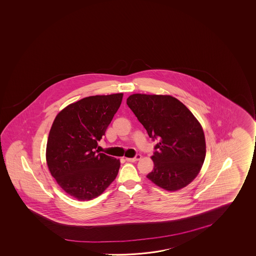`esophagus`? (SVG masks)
Masks as SVG:
<instances>
[{"instance_id":"1","label":"esophagus","mask_w":256,"mask_h":256,"mask_svg":"<svg viewBox=\"0 0 256 256\" xmlns=\"http://www.w3.org/2000/svg\"><path fill=\"white\" fill-rule=\"evenodd\" d=\"M141 158H142V156H141V155L136 154V157H134V158H126V160H128V162H138V160H139Z\"/></svg>"}]
</instances>
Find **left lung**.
Masks as SVG:
<instances>
[{
	"label": "left lung",
	"instance_id": "8db88e82",
	"mask_svg": "<svg viewBox=\"0 0 256 256\" xmlns=\"http://www.w3.org/2000/svg\"><path fill=\"white\" fill-rule=\"evenodd\" d=\"M126 104L152 139L159 138L151 158L154 170L146 178L167 191L190 184L201 170L206 154L200 122L172 96L134 94Z\"/></svg>",
	"mask_w": 256,
	"mask_h": 256
}]
</instances>
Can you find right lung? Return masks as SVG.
Returning a JSON list of instances; mask_svg holds the SVG:
<instances>
[{
	"mask_svg": "<svg viewBox=\"0 0 256 256\" xmlns=\"http://www.w3.org/2000/svg\"><path fill=\"white\" fill-rule=\"evenodd\" d=\"M122 98V92L86 97L62 110L52 125L47 166L60 186L78 201L99 196L117 176L120 160L96 148Z\"/></svg>",
	"mask_w": 256,
	"mask_h": 256,
	"instance_id": "obj_1",
	"label": "right lung"
}]
</instances>
